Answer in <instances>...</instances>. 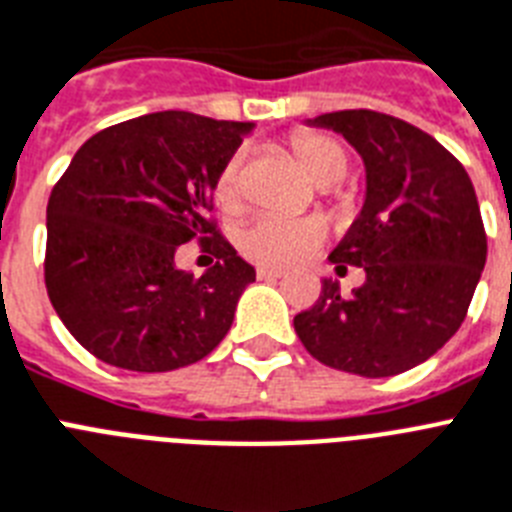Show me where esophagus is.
I'll return each instance as SVG.
<instances>
[{
    "mask_svg": "<svg viewBox=\"0 0 512 512\" xmlns=\"http://www.w3.org/2000/svg\"><path fill=\"white\" fill-rule=\"evenodd\" d=\"M282 274L285 272H280V269H269V266H259V269H256V277H259V280H280Z\"/></svg>",
    "mask_w": 512,
    "mask_h": 512,
    "instance_id": "1",
    "label": "esophagus"
}]
</instances>
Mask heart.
<instances>
[{"instance_id":"obj_1","label":"heart","mask_w":512,"mask_h":512,"mask_svg":"<svg viewBox=\"0 0 512 512\" xmlns=\"http://www.w3.org/2000/svg\"><path fill=\"white\" fill-rule=\"evenodd\" d=\"M293 151L319 185L340 183L348 172V154L324 133H295ZM214 201L232 214L243 206V154H232L214 180ZM327 238V225L316 217H259L238 235V248L248 261L269 269H285L306 259Z\"/></svg>"}]
</instances>
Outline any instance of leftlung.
Returning <instances> with one entry per match:
<instances>
[{
    "mask_svg": "<svg viewBox=\"0 0 512 512\" xmlns=\"http://www.w3.org/2000/svg\"><path fill=\"white\" fill-rule=\"evenodd\" d=\"M308 122L345 135L366 164L361 214L329 253L337 272L361 266L366 282L345 298L324 280L295 332L324 366L395 377L434 356L466 319L487 261L474 183L442 143L392 114L342 109Z\"/></svg>",
    "mask_w": 512,
    "mask_h": 512,
    "instance_id": "left-lung-1",
    "label": "left lung"
}]
</instances>
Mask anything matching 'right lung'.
<instances>
[{
  "label": "right lung",
  "mask_w": 512,
  "mask_h": 512,
  "mask_svg": "<svg viewBox=\"0 0 512 512\" xmlns=\"http://www.w3.org/2000/svg\"><path fill=\"white\" fill-rule=\"evenodd\" d=\"M251 122L154 112L91 135L46 206V293L99 361L172 371L227 335L256 269L209 219L214 180ZM199 238L218 264L193 278L174 251Z\"/></svg>",
  "instance_id": "right-lung-1"
}]
</instances>
